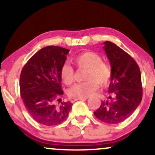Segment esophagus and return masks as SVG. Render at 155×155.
Listing matches in <instances>:
<instances>
[{
    "mask_svg": "<svg viewBox=\"0 0 155 155\" xmlns=\"http://www.w3.org/2000/svg\"><path fill=\"white\" fill-rule=\"evenodd\" d=\"M87 100V98H78V99H74V101H85Z\"/></svg>",
    "mask_w": 155,
    "mask_h": 155,
    "instance_id": "1",
    "label": "esophagus"
}]
</instances>
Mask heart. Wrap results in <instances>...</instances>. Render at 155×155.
<instances>
[{
  "label": "heart",
  "instance_id": "1",
  "mask_svg": "<svg viewBox=\"0 0 155 155\" xmlns=\"http://www.w3.org/2000/svg\"><path fill=\"white\" fill-rule=\"evenodd\" d=\"M74 62L80 68H87L83 82L74 84L68 90V94L71 98H86L93 95L99 87L107 85L112 76L111 65L102 60L100 54L94 51H84L74 58ZM60 76L65 84H71L74 79L73 68L68 63L64 64L60 70Z\"/></svg>",
  "mask_w": 155,
  "mask_h": 155
}]
</instances>
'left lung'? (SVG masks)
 <instances>
[{
    "mask_svg": "<svg viewBox=\"0 0 155 155\" xmlns=\"http://www.w3.org/2000/svg\"><path fill=\"white\" fill-rule=\"evenodd\" d=\"M104 44L112 68L109 100L102 101L94 114L105 123L118 124L130 117L141 102V75L130 55L111 41Z\"/></svg>",
    "mask_w": 155,
    "mask_h": 155,
    "instance_id": "left-lung-1",
    "label": "left lung"
}]
</instances>
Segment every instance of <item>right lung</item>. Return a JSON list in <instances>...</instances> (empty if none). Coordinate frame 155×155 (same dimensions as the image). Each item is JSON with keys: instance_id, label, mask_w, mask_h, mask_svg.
<instances>
[{"instance_id": "right-lung-1", "label": "right lung", "mask_w": 155, "mask_h": 155, "mask_svg": "<svg viewBox=\"0 0 155 155\" xmlns=\"http://www.w3.org/2000/svg\"><path fill=\"white\" fill-rule=\"evenodd\" d=\"M69 51L57 46L42 48L21 71L19 88L25 107L33 120L44 125L62 123L71 110V103L60 99L63 95L60 70Z\"/></svg>"}]
</instances>
